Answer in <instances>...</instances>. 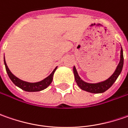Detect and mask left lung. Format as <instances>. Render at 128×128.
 <instances>
[{
	"label": "left lung",
	"instance_id": "left-lung-1",
	"mask_svg": "<svg viewBox=\"0 0 128 128\" xmlns=\"http://www.w3.org/2000/svg\"><path fill=\"white\" fill-rule=\"evenodd\" d=\"M123 61H124V58H123V52H122V49L121 48L120 50V60L118 64V66L116 68L115 72L112 75L110 78H109L107 80L99 83H96V84H90V83H87L86 82L82 81L80 78L79 76L78 75L76 69L75 67H73V72L75 76V80L76 82L77 85L80 88L83 90L88 91L92 93H101L104 92L105 91L108 90L111 86L113 85V83L116 82L117 78H118L119 75L120 74L122 67H123Z\"/></svg>",
	"mask_w": 128,
	"mask_h": 128
}]
</instances>
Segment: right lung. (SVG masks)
Returning <instances> with one entry per match:
<instances>
[{
	"label": "right lung",
	"mask_w": 128,
	"mask_h": 128,
	"mask_svg": "<svg viewBox=\"0 0 128 128\" xmlns=\"http://www.w3.org/2000/svg\"><path fill=\"white\" fill-rule=\"evenodd\" d=\"M4 63H5V66H6V70L7 72L8 75L10 78V79L12 80V82L18 87H19L20 88H21L22 90L28 92H37V91H40L46 89L47 87L50 86V84L52 82V77L53 74L56 71L57 68L54 69V70L52 72V73L48 77H47L46 78H45L44 80H42L41 81L38 82H25L23 80H21L20 79H18L17 77H16L10 71V70L8 69L6 62L5 60V58H4Z\"/></svg>",
	"instance_id": "add662e5"
}]
</instances>
